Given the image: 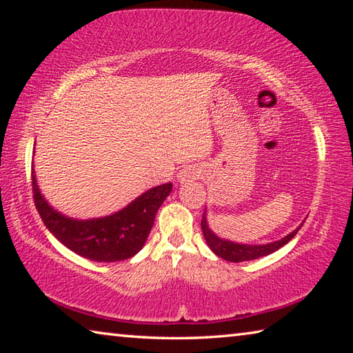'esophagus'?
<instances>
[{
  "instance_id": "34e87169",
  "label": "esophagus",
  "mask_w": 353,
  "mask_h": 353,
  "mask_svg": "<svg viewBox=\"0 0 353 353\" xmlns=\"http://www.w3.org/2000/svg\"><path fill=\"white\" fill-rule=\"evenodd\" d=\"M201 168L196 165H190V166H185L183 170L179 171L177 174V181L181 183H187V182H193L196 179H199L201 176Z\"/></svg>"
}]
</instances>
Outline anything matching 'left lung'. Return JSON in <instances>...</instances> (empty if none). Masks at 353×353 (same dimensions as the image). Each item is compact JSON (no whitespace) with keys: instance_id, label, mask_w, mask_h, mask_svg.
Returning a JSON list of instances; mask_svg holds the SVG:
<instances>
[{"instance_id":"left-lung-1","label":"left lung","mask_w":353,"mask_h":353,"mask_svg":"<svg viewBox=\"0 0 353 353\" xmlns=\"http://www.w3.org/2000/svg\"><path fill=\"white\" fill-rule=\"evenodd\" d=\"M201 227H202V234H204L208 248H210L213 252L218 256H221L223 260L234 261V263L255 260V259H260V256H265V255L276 252L277 249L285 246V244L288 243L291 238H294L299 229H301V227H297L296 230H292L290 235H286L285 238H282V240H279V241H274L270 244H259V246H249V244H238L234 241H227V240H221V238H218L210 229H208L205 212H204V214H202Z\"/></svg>"}]
</instances>
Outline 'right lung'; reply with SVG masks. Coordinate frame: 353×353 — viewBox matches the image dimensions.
<instances>
[{"label":"right lung","instance_id":"obj_1","mask_svg":"<svg viewBox=\"0 0 353 353\" xmlns=\"http://www.w3.org/2000/svg\"><path fill=\"white\" fill-rule=\"evenodd\" d=\"M32 198L46 229L63 246L94 261H119L134 256L146 243L155 214L168 198L172 183H163L143 193L134 202L105 218L71 219L48 205L32 171Z\"/></svg>","mask_w":353,"mask_h":353}]
</instances>
